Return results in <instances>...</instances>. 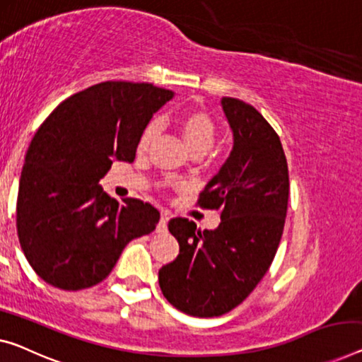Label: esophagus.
<instances>
[{
  "label": "esophagus",
  "mask_w": 362,
  "mask_h": 362,
  "mask_svg": "<svg viewBox=\"0 0 362 362\" xmlns=\"http://www.w3.org/2000/svg\"><path fill=\"white\" fill-rule=\"evenodd\" d=\"M169 213L167 211H163V214H160V219H159V224H158V229L159 230H165L167 229V221H169Z\"/></svg>",
  "instance_id": "obj_1"
}]
</instances>
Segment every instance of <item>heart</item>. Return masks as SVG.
<instances>
[{"label":"heart","mask_w":362,"mask_h":362,"mask_svg":"<svg viewBox=\"0 0 362 362\" xmlns=\"http://www.w3.org/2000/svg\"><path fill=\"white\" fill-rule=\"evenodd\" d=\"M159 132V122L153 120L143 129L141 138H139L138 148L146 149L156 134ZM182 138L190 151H208L213 146L216 138V125L206 113L203 112H190L182 118L180 122Z\"/></svg>","instance_id":"obj_1"}]
</instances>
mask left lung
<instances>
[{
	"label": "left lung",
	"instance_id": "8db88e82",
	"mask_svg": "<svg viewBox=\"0 0 362 362\" xmlns=\"http://www.w3.org/2000/svg\"><path fill=\"white\" fill-rule=\"evenodd\" d=\"M221 107L233 132V149L206 183L199 206L221 209L214 230L172 218L179 242L174 262L159 269V286L175 309L218 317L249 296L272 265L288 211V163L279 136L262 113L233 97Z\"/></svg>",
	"mask_w": 362,
	"mask_h": 362
}]
</instances>
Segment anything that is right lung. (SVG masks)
Wrapping results in <instances>:
<instances>
[{"label":"right lung","instance_id":"obj_1","mask_svg":"<svg viewBox=\"0 0 362 362\" xmlns=\"http://www.w3.org/2000/svg\"><path fill=\"white\" fill-rule=\"evenodd\" d=\"M174 93L107 81L62 102L32 138L21 172L18 235L43 281L64 291L109 276L129 240L153 233L159 211L100 187L113 160L133 163L143 129Z\"/></svg>","mask_w":362,"mask_h":362}]
</instances>
